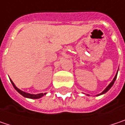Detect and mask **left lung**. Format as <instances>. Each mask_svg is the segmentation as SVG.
Instances as JSON below:
<instances>
[{
  "mask_svg": "<svg viewBox=\"0 0 125 125\" xmlns=\"http://www.w3.org/2000/svg\"><path fill=\"white\" fill-rule=\"evenodd\" d=\"M117 73H118V70H117V73H116V75H115V78H113V80L111 81V83H110V84L108 85L106 87V88L101 93H100V94H98V95H97V96H98V95H103V94H104V93H107V92L108 91L110 88H111V87L113 85L114 83H115V80H116V78H117Z\"/></svg>",
  "mask_w": 125,
  "mask_h": 125,
  "instance_id": "1",
  "label": "left lung"
}]
</instances>
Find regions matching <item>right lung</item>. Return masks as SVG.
I'll list each match as a JSON object with an SVG mask.
<instances>
[{
	"instance_id": "add662e5",
	"label": "right lung",
	"mask_w": 125,
	"mask_h": 125,
	"mask_svg": "<svg viewBox=\"0 0 125 125\" xmlns=\"http://www.w3.org/2000/svg\"><path fill=\"white\" fill-rule=\"evenodd\" d=\"M10 81H11L12 84V85H13V87L15 88V89L18 92L20 95H22V96H24V97H25V98H31V99H38V98H42V96H44L45 94H47V93H39V94L34 95V94H30V93H25V92L22 91H21V90H20L19 88H18L15 86V85L14 84V83L12 81L11 79H10Z\"/></svg>"
}]
</instances>
